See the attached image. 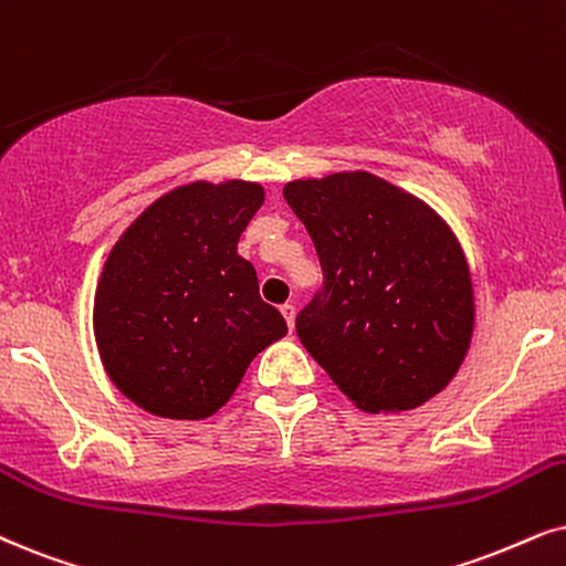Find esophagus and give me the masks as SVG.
I'll return each instance as SVG.
<instances>
[{"label":"esophagus","instance_id":"34e87169","mask_svg":"<svg viewBox=\"0 0 566 566\" xmlns=\"http://www.w3.org/2000/svg\"><path fill=\"white\" fill-rule=\"evenodd\" d=\"M279 311H282V316H284V321H287V326H290V332H292V328H295V305L284 303L282 307H279Z\"/></svg>","mask_w":566,"mask_h":566}]
</instances>
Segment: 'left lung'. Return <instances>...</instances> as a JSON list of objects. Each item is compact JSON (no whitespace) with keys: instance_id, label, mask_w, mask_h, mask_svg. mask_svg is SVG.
<instances>
[{"instance_id":"8db88e82","label":"left lung","mask_w":566,"mask_h":566,"mask_svg":"<svg viewBox=\"0 0 566 566\" xmlns=\"http://www.w3.org/2000/svg\"><path fill=\"white\" fill-rule=\"evenodd\" d=\"M316 245L324 290L295 321L313 360L366 412L415 410L470 349L464 250L431 206L370 171L284 185Z\"/></svg>"}]
</instances>
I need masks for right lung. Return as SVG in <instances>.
<instances>
[{
    "instance_id": "1",
    "label": "right lung",
    "mask_w": 566,
    "mask_h": 566,
    "mask_svg": "<svg viewBox=\"0 0 566 566\" xmlns=\"http://www.w3.org/2000/svg\"><path fill=\"white\" fill-rule=\"evenodd\" d=\"M263 206L259 182H190L154 200L114 242L93 297L106 376L146 412L209 418L255 355L287 334L259 295L240 234Z\"/></svg>"
}]
</instances>
